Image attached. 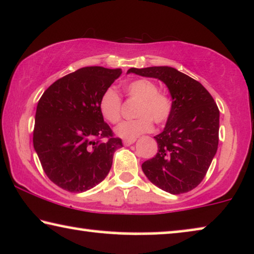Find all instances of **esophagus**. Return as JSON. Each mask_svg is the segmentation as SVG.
<instances>
[{
    "label": "esophagus",
    "mask_w": 254,
    "mask_h": 254,
    "mask_svg": "<svg viewBox=\"0 0 254 254\" xmlns=\"http://www.w3.org/2000/svg\"><path fill=\"white\" fill-rule=\"evenodd\" d=\"M134 142H135V138H134V140H125L124 144L125 145H130V144H133Z\"/></svg>",
    "instance_id": "obj_1"
}]
</instances>
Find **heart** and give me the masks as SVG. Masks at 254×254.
Segmentation results:
<instances>
[{
	"label": "heart",
	"mask_w": 254,
	"mask_h": 254,
	"mask_svg": "<svg viewBox=\"0 0 254 254\" xmlns=\"http://www.w3.org/2000/svg\"><path fill=\"white\" fill-rule=\"evenodd\" d=\"M125 91L128 98L138 100L136 116L134 120H127L118 125L116 134L126 140H134L140 135L148 133L154 128V121L162 125L169 120L172 113V99L169 95L158 91V86L150 79H135L127 83ZM99 112L104 119L117 124L121 118L123 97L113 86L107 88L100 96Z\"/></svg>",
	"instance_id": "obj_1"
}]
</instances>
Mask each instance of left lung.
I'll return each instance as SVG.
<instances>
[{"instance_id":"8db88e82","label":"left lung","mask_w":254,"mask_h":254,"mask_svg":"<svg viewBox=\"0 0 254 254\" xmlns=\"http://www.w3.org/2000/svg\"><path fill=\"white\" fill-rule=\"evenodd\" d=\"M128 72L161 79L172 97L171 117L155 136L157 154L142 164L144 175L165 192H190L202 182L217 151L216 103L200 82L172 67L130 68Z\"/></svg>"}]
</instances>
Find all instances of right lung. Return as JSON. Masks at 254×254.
Segmentation results:
<instances>
[{"instance_id":"1","label":"right lung","mask_w":254,"mask_h":254,"mask_svg":"<svg viewBox=\"0 0 254 254\" xmlns=\"http://www.w3.org/2000/svg\"><path fill=\"white\" fill-rule=\"evenodd\" d=\"M121 69L84 67L55 81L38 102L33 147L45 173L68 192H85L109 175L121 138L99 112L100 96Z\"/></svg>"}]
</instances>
